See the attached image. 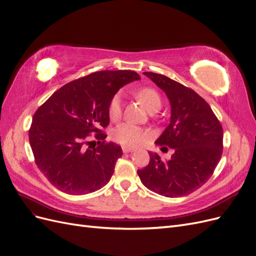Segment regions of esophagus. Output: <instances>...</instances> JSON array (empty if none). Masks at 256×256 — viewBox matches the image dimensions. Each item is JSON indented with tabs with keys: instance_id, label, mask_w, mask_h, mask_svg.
<instances>
[{
	"instance_id": "esophagus-1",
	"label": "esophagus",
	"mask_w": 256,
	"mask_h": 256,
	"mask_svg": "<svg viewBox=\"0 0 256 256\" xmlns=\"http://www.w3.org/2000/svg\"><path fill=\"white\" fill-rule=\"evenodd\" d=\"M134 152V148H132V147H126V146H124L122 147V152Z\"/></svg>"
}]
</instances>
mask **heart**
Masks as SVG:
<instances>
[{"instance_id":"b5f03b06","label":"heart","mask_w":256,"mask_h":256,"mask_svg":"<svg viewBox=\"0 0 256 256\" xmlns=\"http://www.w3.org/2000/svg\"><path fill=\"white\" fill-rule=\"evenodd\" d=\"M138 98L141 100L145 108L150 113L157 112L162 106V99L159 92L150 88H145L136 92ZM122 94L116 92L109 104V116L112 120H118L122 115ZM150 134L143 128L130 122H122L113 131L114 140L124 145L136 147L142 145L148 138Z\"/></svg>"}]
</instances>
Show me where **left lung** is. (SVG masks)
Here are the masks:
<instances>
[{
  "instance_id": "1",
  "label": "left lung",
  "mask_w": 256,
  "mask_h": 256,
  "mask_svg": "<svg viewBox=\"0 0 256 256\" xmlns=\"http://www.w3.org/2000/svg\"><path fill=\"white\" fill-rule=\"evenodd\" d=\"M166 92L171 120L154 142L174 150L164 161L150 154V164L138 175L147 189L166 198L188 196L212 177L223 150V129L210 106L196 92L164 74L143 72Z\"/></svg>"
}]
</instances>
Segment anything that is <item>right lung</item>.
Segmentation results:
<instances>
[{
	"mask_svg": "<svg viewBox=\"0 0 256 256\" xmlns=\"http://www.w3.org/2000/svg\"><path fill=\"white\" fill-rule=\"evenodd\" d=\"M140 76L104 70L65 84L38 108L28 130L35 162L67 194H88L110 182L122 147L106 142L109 104L118 90ZM90 133L96 136L91 140Z\"/></svg>",
	"mask_w": 256,
	"mask_h": 256,
	"instance_id": "1",
	"label": "right lung"
}]
</instances>
